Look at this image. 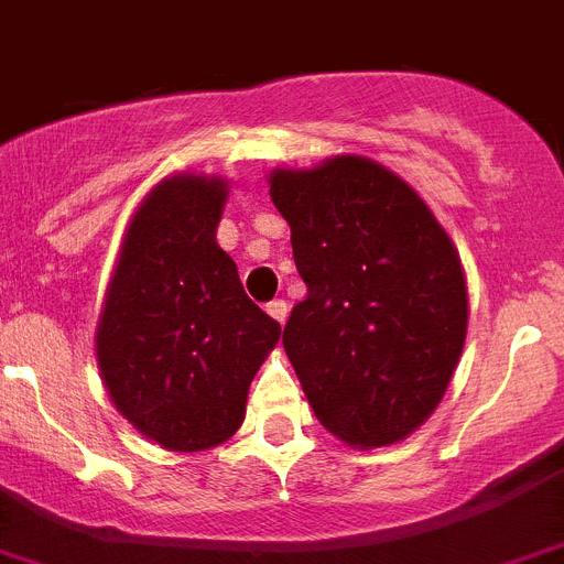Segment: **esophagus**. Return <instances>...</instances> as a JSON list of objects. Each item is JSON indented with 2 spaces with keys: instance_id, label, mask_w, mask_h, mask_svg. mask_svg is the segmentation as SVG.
Here are the masks:
<instances>
[{
  "instance_id": "1",
  "label": "esophagus",
  "mask_w": 564,
  "mask_h": 564,
  "mask_svg": "<svg viewBox=\"0 0 564 564\" xmlns=\"http://www.w3.org/2000/svg\"><path fill=\"white\" fill-rule=\"evenodd\" d=\"M265 310L273 322H279V324L288 322V302H282V299H273V302H268Z\"/></svg>"
}]
</instances>
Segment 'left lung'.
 <instances>
[{"label": "left lung", "mask_w": 564, "mask_h": 564, "mask_svg": "<svg viewBox=\"0 0 564 564\" xmlns=\"http://www.w3.org/2000/svg\"><path fill=\"white\" fill-rule=\"evenodd\" d=\"M307 296L282 344L318 422L352 447H386L442 402L467 338L462 260L425 200L364 156L273 170Z\"/></svg>", "instance_id": "8db88e82"}]
</instances>
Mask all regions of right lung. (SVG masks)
<instances>
[{
  "label": "right lung",
  "instance_id": "1",
  "mask_svg": "<svg viewBox=\"0 0 564 564\" xmlns=\"http://www.w3.org/2000/svg\"><path fill=\"white\" fill-rule=\"evenodd\" d=\"M226 198L218 175L156 184L128 224L97 324L108 397L164 451H209L235 436L248 386L282 335L215 240Z\"/></svg>",
  "mask_w": 564,
  "mask_h": 564
}]
</instances>
